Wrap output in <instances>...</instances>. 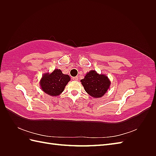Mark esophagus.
<instances>
[{"label":"esophagus","instance_id":"34e87169","mask_svg":"<svg viewBox=\"0 0 156 156\" xmlns=\"http://www.w3.org/2000/svg\"><path fill=\"white\" fill-rule=\"evenodd\" d=\"M72 79L74 80H78V76H75V77H73Z\"/></svg>","mask_w":156,"mask_h":156}]
</instances>
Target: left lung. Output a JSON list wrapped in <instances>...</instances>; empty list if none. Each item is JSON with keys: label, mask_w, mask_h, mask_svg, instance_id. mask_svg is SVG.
I'll return each instance as SVG.
<instances>
[{"label": "left lung", "mask_w": 156, "mask_h": 156, "mask_svg": "<svg viewBox=\"0 0 156 156\" xmlns=\"http://www.w3.org/2000/svg\"><path fill=\"white\" fill-rule=\"evenodd\" d=\"M81 82L85 91L94 98L102 97L111 84V82L107 76L99 75L94 70L87 73L84 78L81 80Z\"/></svg>", "instance_id": "8db88e82"}]
</instances>
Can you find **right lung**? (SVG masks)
Masks as SVG:
<instances>
[{
  "instance_id": "obj_1",
  "label": "right lung",
  "mask_w": 156,
  "mask_h": 156,
  "mask_svg": "<svg viewBox=\"0 0 156 156\" xmlns=\"http://www.w3.org/2000/svg\"><path fill=\"white\" fill-rule=\"evenodd\" d=\"M70 78L64 74L60 69H55L51 74H44L42 76L40 85L43 91L50 96H58L64 91V89Z\"/></svg>"
}]
</instances>
